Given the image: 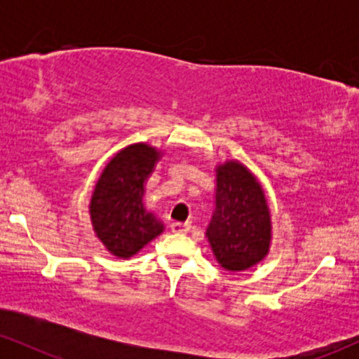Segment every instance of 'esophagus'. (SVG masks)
Returning a JSON list of instances; mask_svg holds the SVG:
<instances>
[{
	"mask_svg": "<svg viewBox=\"0 0 359 359\" xmlns=\"http://www.w3.org/2000/svg\"><path fill=\"white\" fill-rule=\"evenodd\" d=\"M170 228L175 234H185L191 231V224H189V222H174Z\"/></svg>",
	"mask_w": 359,
	"mask_h": 359,
	"instance_id": "1",
	"label": "esophagus"
}]
</instances>
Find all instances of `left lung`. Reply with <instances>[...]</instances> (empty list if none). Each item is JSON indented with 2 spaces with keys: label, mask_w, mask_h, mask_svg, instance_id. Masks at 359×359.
Returning <instances> with one entry per match:
<instances>
[{
  "label": "left lung",
  "mask_w": 359,
  "mask_h": 359,
  "mask_svg": "<svg viewBox=\"0 0 359 359\" xmlns=\"http://www.w3.org/2000/svg\"><path fill=\"white\" fill-rule=\"evenodd\" d=\"M205 238L217 263L245 271L269 255L271 214L262 184L248 167L228 160L216 167V192Z\"/></svg>",
  "instance_id": "1"
}]
</instances>
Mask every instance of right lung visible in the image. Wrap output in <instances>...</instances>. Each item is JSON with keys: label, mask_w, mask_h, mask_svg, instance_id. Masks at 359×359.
Masks as SVG:
<instances>
[{"label": "right lung", "mask_w": 359, "mask_h": 359, "mask_svg": "<svg viewBox=\"0 0 359 359\" xmlns=\"http://www.w3.org/2000/svg\"><path fill=\"white\" fill-rule=\"evenodd\" d=\"M162 155V150L148 143L128 145L106 163L94 185L90 222L96 236L114 257L131 258L165 229L143 203L147 179Z\"/></svg>", "instance_id": "1"}]
</instances>
